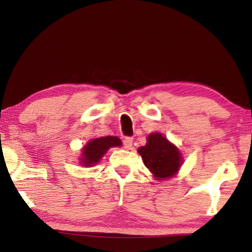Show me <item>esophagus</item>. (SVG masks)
<instances>
[{"mask_svg": "<svg viewBox=\"0 0 252 252\" xmlns=\"http://www.w3.org/2000/svg\"><path fill=\"white\" fill-rule=\"evenodd\" d=\"M124 147L126 148V149L130 150L133 148V139L132 137H126L125 140H124Z\"/></svg>", "mask_w": 252, "mask_h": 252, "instance_id": "esophagus-1", "label": "esophagus"}]
</instances>
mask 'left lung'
<instances>
[{
  "mask_svg": "<svg viewBox=\"0 0 252 252\" xmlns=\"http://www.w3.org/2000/svg\"><path fill=\"white\" fill-rule=\"evenodd\" d=\"M137 153L157 181L173 178L184 163V157L179 148L158 132L149 134L146 146L140 147Z\"/></svg>",
  "mask_w": 252,
  "mask_h": 252,
  "instance_id": "left-lung-1",
  "label": "left lung"
}]
</instances>
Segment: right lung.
<instances>
[{
  "label": "right lung",
  "instance_id": "add662e5",
  "mask_svg": "<svg viewBox=\"0 0 252 252\" xmlns=\"http://www.w3.org/2000/svg\"><path fill=\"white\" fill-rule=\"evenodd\" d=\"M113 147H122V140L118 136H101L89 140L86 146L82 147L79 163L84 167L95 166L110 148Z\"/></svg>",
  "mask_w": 252,
  "mask_h": 252
}]
</instances>
